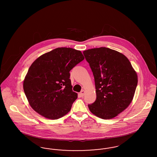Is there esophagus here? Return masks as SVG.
<instances>
[{"mask_svg": "<svg viewBox=\"0 0 157 157\" xmlns=\"http://www.w3.org/2000/svg\"><path fill=\"white\" fill-rule=\"evenodd\" d=\"M80 95H81V97H83L84 96V94H85V90H81V92H80Z\"/></svg>", "mask_w": 157, "mask_h": 157, "instance_id": "34e87169", "label": "esophagus"}]
</instances>
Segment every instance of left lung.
I'll return each mask as SVG.
<instances>
[{
    "label": "left lung",
    "mask_w": 157,
    "mask_h": 157,
    "mask_svg": "<svg viewBox=\"0 0 157 157\" xmlns=\"http://www.w3.org/2000/svg\"><path fill=\"white\" fill-rule=\"evenodd\" d=\"M93 72L97 98L88 105L98 117L109 120L124 111L134 95L138 76L129 60L121 53L108 48L83 52Z\"/></svg>",
    "instance_id": "obj_1"
}]
</instances>
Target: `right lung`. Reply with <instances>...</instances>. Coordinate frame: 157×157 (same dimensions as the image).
Listing matches in <instances>:
<instances>
[{
  "label": "right lung",
  "mask_w": 157,
  "mask_h": 157,
  "mask_svg": "<svg viewBox=\"0 0 157 157\" xmlns=\"http://www.w3.org/2000/svg\"><path fill=\"white\" fill-rule=\"evenodd\" d=\"M83 59L80 51L58 48L35 60L23 81L30 106L51 120H57L69 112L78 97L72 90L69 72Z\"/></svg>",
  "instance_id": "obj_1"
}]
</instances>
